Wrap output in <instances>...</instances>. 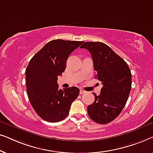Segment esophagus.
<instances>
[{
    "label": "esophagus",
    "instance_id": "esophagus-1",
    "mask_svg": "<svg viewBox=\"0 0 153 153\" xmlns=\"http://www.w3.org/2000/svg\"><path fill=\"white\" fill-rule=\"evenodd\" d=\"M84 93H85V91H83V90H82V89H81L80 90V94H81V95H82V94H84Z\"/></svg>",
    "mask_w": 153,
    "mask_h": 153
}]
</instances>
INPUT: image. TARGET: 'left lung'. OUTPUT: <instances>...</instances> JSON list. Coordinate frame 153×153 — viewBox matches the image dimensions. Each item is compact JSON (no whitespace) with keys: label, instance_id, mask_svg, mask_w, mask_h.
I'll return each instance as SVG.
<instances>
[{"label":"left lung","instance_id":"1","mask_svg":"<svg viewBox=\"0 0 153 153\" xmlns=\"http://www.w3.org/2000/svg\"><path fill=\"white\" fill-rule=\"evenodd\" d=\"M81 48L91 53L95 78L103 87L100 95L88 106V114L95 123L106 124L117 118L128 100L131 86V74L127 62L106 44L86 42Z\"/></svg>","mask_w":153,"mask_h":153}]
</instances>
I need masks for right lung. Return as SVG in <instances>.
<instances>
[{"mask_svg":"<svg viewBox=\"0 0 153 153\" xmlns=\"http://www.w3.org/2000/svg\"><path fill=\"white\" fill-rule=\"evenodd\" d=\"M82 41L54 39L48 42L31 58L26 70V91L35 111L44 120L56 123L64 120L71 104L79 96L73 86L59 89L58 76L66 68L70 54Z\"/></svg>","mask_w":153,"mask_h":153,"instance_id":"add662e5","label":"right lung"}]
</instances>
